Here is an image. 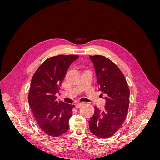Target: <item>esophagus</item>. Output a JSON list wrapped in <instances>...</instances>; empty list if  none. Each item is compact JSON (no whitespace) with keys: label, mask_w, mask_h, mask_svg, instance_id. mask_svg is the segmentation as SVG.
<instances>
[{"label":"esophagus","mask_w":160,"mask_h":160,"mask_svg":"<svg viewBox=\"0 0 160 160\" xmlns=\"http://www.w3.org/2000/svg\"><path fill=\"white\" fill-rule=\"evenodd\" d=\"M83 104H84L83 103H77V104L75 105V107H76L77 108H79L81 107V106L83 105Z\"/></svg>","instance_id":"obj_1"}]
</instances>
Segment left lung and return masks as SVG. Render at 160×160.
Here are the masks:
<instances>
[{
    "instance_id": "left-lung-1",
    "label": "left lung",
    "mask_w": 160,
    "mask_h": 160,
    "mask_svg": "<svg viewBox=\"0 0 160 160\" xmlns=\"http://www.w3.org/2000/svg\"><path fill=\"white\" fill-rule=\"evenodd\" d=\"M89 57L95 67L99 90L107 95L103 111L95 106L94 114L89 121V129L98 138H108L118 132L126 118L129 89L123 72L112 61L102 55Z\"/></svg>"
}]
</instances>
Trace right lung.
I'll use <instances>...</instances> for the list:
<instances>
[{"label": "right lung", "mask_w": 160, "mask_h": 160, "mask_svg": "<svg viewBox=\"0 0 160 160\" xmlns=\"http://www.w3.org/2000/svg\"><path fill=\"white\" fill-rule=\"evenodd\" d=\"M79 57L76 55L51 57L34 73L28 95V103L40 128L51 137H59L69 129L74 105L57 100L67 69Z\"/></svg>", "instance_id": "obj_1"}]
</instances>
